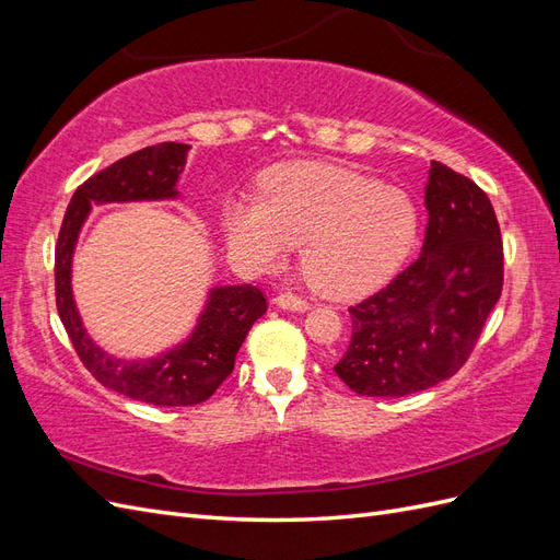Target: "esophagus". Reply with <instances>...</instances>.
<instances>
[{"label":"esophagus","instance_id":"esophagus-1","mask_svg":"<svg viewBox=\"0 0 560 560\" xmlns=\"http://www.w3.org/2000/svg\"><path fill=\"white\" fill-rule=\"evenodd\" d=\"M276 306L282 308V311H292V313H306L311 308L308 301H303L299 296H292V294H280L273 299Z\"/></svg>","mask_w":560,"mask_h":560}]
</instances>
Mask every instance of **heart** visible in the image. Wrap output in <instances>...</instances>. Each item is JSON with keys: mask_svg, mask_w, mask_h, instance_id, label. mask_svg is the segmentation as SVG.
I'll return each instance as SVG.
<instances>
[{"mask_svg": "<svg viewBox=\"0 0 560 560\" xmlns=\"http://www.w3.org/2000/svg\"><path fill=\"white\" fill-rule=\"evenodd\" d=\"M222 231L235 257L261 268L303 245L311 287L350 299L376 290L411 257L420 212L399 186L343 165L292 163L264 177L259 200H229Z\"/></svg>", "mask_w": 560, "mask_h": 560, "instance_id": "1", "label": "heart"}]
</instances>
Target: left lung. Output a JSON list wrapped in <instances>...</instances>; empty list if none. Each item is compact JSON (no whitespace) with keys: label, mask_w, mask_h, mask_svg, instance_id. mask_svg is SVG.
Returning a JSON list of instances; mask_svg holds the SVG:
<instances>
[{"label":"left lung","mask_w":560,"mask_h":560,"mask_svg":"<svg viewBox=\"0 0 560 560\" xmlns=\"http://www.w3.org/2000/svg\"><path fill=\"white\" fill-rule=\"evenodd\" d=\"M420 257L350 308L352 338L334 366L366 397H404L465 364L502 292L495 210L471 179L432 161Z\"/></svg>","instance_id":"8db88e82"}]
</instances>
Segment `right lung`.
Segmentation results:
<instances>
[{"label": "right lung", "instance_id": "1", "mask_svg": "<svg viewBox=\"0 0 560 560\" xmlns=\"http://www.w3.org/2000/svg\"><path fill=\"white\" fill-rule=\"evenodd\" d=\"M189 144L163 142L135 151L93 175L67 206L56 247V303L83 366L118 395L156 406H194L212 397L233 371L252 325L266 313L261 290L252 284H214L189 336L154 358H114L83 325L72 292V264L79 233L93 206L105 202L179 200L177 182Z\"/></svg>", "mask_w": 560, "mask_h": 560}]
</instances>
